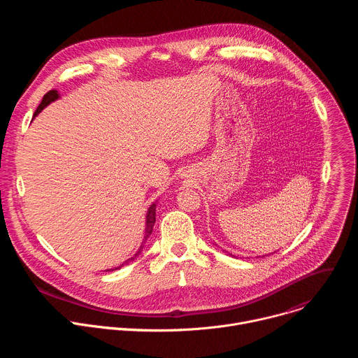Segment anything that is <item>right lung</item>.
<instances>
[{
    "label": "right lung",
    "mask_w": 358,
    "mask_h": 358,
    "mask_svg": "<svg viewBox=\"0 0 358 358\" xmlns=\"http://www.w3.org/2000/svg\"><path fill=\"white\" fill-rule=\"evenodd\" d=\"M59 97V93H58V90H49V92H46L45 93V96H43V99H42V101L39 103V106H38V109H36V112H35V115L34 116H36L45 106H48L50 101H54V100H57ZM147 221H145V235H144V241L141 242V246H140V249H138V252L134 255L133 258H130V259H127L123 265H127V264H130L131 261H134L136 259V257H138L140 255V252L143 250V246H144V243H145V241H147V238L151 235V232H152V227H155V222H156V203H152V206L148 208V213H147V218H145ZM122 265V266H123ZM122 266H119V268H122ZM119 268H116V269H119Z\"/></svg>",
    "instance_id": "1"
}]
</instances>
